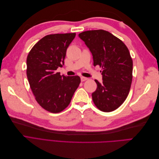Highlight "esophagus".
Instances as JSON below:
<instances>
[{
	"label": "esophagus",
	"instance_id": "34e87169",
	"mask_svg": "<svg viewBox=\"0 0 159 159\" xmlns=\"http://www.w3.org/2000/svg\"><path fill=\"white\" fill-rule=\"evenodd\" d=\"M87 80H88V78H85V77H83V76L81 77V81H84Z\"/></svg>",
	"mask_w": 159,
	"mask_h": 159
}]
</instances>
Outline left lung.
<instances>
[{"label": "left lung", "instance_id": "obj_1", "mask_svg": "<svg viewBox=\"0 0 159 159\" xmlns=\"http://www.w3.org/2000/svg\"><path fill=\"white\" fill-rule=\"evenodd\" d=\"M78 36L93 56V66L102 67V83L92 93L95 106L111 112L121 106L127 98L133 78V60L124 43L103 30H88Z\"/></svg>", "mask_w": 159, "mask_h": 159}]
</instances>
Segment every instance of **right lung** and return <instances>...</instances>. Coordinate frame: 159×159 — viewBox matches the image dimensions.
<instances>
[{"label":"right lung","instance_id":"obj_1","mask_svg":"<svg viewBox=\"0 0 159 159\" xmlns=\"http://www.w3.org/2000/svg\"><path fill=\"white\" fill-rule=\"evenodd\" d=\"M75 33L47 35L38 41L26 60L28 82L36 102L51 113L68 106L80 84L78 75H60L56 70L64 64L66 50Z\"/></svg>","mask_w":159,"mask_h":159}]
</instances>
